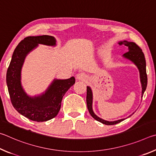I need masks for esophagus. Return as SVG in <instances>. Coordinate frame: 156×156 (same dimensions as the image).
Masks as SVG:
<instances>
[{"label":"esophagus","instance_id":"1","mask_svg":"<svg viewBox=\"0 0 156 156\" xmlns=\"http://www.w3.org/2000/svg\"><path fill=\"white\" fill-rule=\"evenodd\" d=\"M76 80L79 81H86L87 79V75H86L85 73H78L77 75H76Z\"/></svg>","mask_w":156,"mask_h":156}]
</instances>
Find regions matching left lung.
I'll list each match as a JSON object with an SVG mask.
<instances>
[{"instance_id": "obj_1", "label": "left lung", "mask_w": 156, "mask_h": 156, "mask_svg": "<svg viewBox=\"0 0 156 156\" xmlns=\"http://www.w3.org/2000/svg\"><path fill=\"white\" fill-rule=\"evenodd\" d=\"M119 45L124 44L125 46H127L128 51H127V53L123 54V55L122 56H123V57H125V58H126L127 59L130 60L131 62H132L138 68L139 72H140V82L142 85V97H143V94L144 91H145V90L147 88V86L146 61H145V58H144V55L143 53V52L142 51V49L134 42H127V40H124L122 41V42H119ZM86 103H87L88 110L89 111L90 114V115L93 117L95 120H97V121L99 122H102L103 124L108 125H115L125 120V119H122L115 121H105V120H103L102 119L99 118V116H97L96 114L94 113L93 110H92V92L91 88H90L89 86H87Z\"/></svg>"}]
</instances>
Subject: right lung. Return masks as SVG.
Returning <instances> with one entry per match:
<instances>
[{
	"mask_svg": "<svg viewBox=\"0 0 156 156\" xmlns=\"http://www.w3.org/2000/svg\"><path fill=\"white\" fill-rule=\"evenodd\" d=\"M55 38L51 35L25 37L13 51L7 71V85L13 108L31 121L44 122L55 117L61 108L63 97L75 83L74 76L68 80H54L44 93L37 97L29 96L23 88L21 69L26 56L39 44L55 46Z\"/></svg>",
	"mask_w": 156,
	"mask_h": 156,
	"instance_id": "1",
	"label": "right lung"
}]
</instances>
